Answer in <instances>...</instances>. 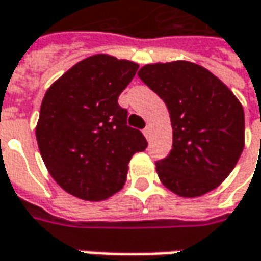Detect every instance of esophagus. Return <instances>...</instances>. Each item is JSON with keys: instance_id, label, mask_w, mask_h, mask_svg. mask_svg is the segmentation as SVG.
<instances>
[{"instance_id": "1", "label": "esophagus", "mask_w": 261, "mask_h": 261, "mask_svg": "<svg viewBox=\"0 0 261 261\" xmlns=\"http://www.w3.org/2000/svg\"><path fill=\"white\" fill-rule=\"evenodd\" d=\"M143 134L146 136V139H147V140L150 139V127H149V125H147V127H146V128L143 130Z\"/></svg>"}]
</instances>
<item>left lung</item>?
Segmentation results:
<instances>
[{
	"instance_id": "1",
	"label": "left lung",
	"mask_w": 261,
	"mask_h": 261,
	"mask_svg": "<svg viewBox=\"0 0 261 261\" xmlns=\"http://www.w3.org/2000/svg\"><path fill=\"white\" fill-rule=\"evenodd\" d=\"M166 103L172 149L156 162L165 187L198 197L231 174L244 149V109L221 80L197 64H149L139 71Z\"/></svg>"
}]
</instances>
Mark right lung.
Masks as SVG:
<instances>
[{
    "label": "right lung",
    "mask_w": 261,
    "mask_h": 261,
    "mask_svg": "<svg viewBox=\"0 0 261 261\" xmlns=\"http://www.w3.org/2000/svg\"><path fill=\"white\" fill-rule=\"evenodd\" d=\"M139 65L109 55L77 63L46 90L36 140L51 176L67 193L103 200L119 191L128 162L147 142L127 125L128 111L118 105Z\"/></svg>",
    "instance_id": "1"
}]
</instances>
